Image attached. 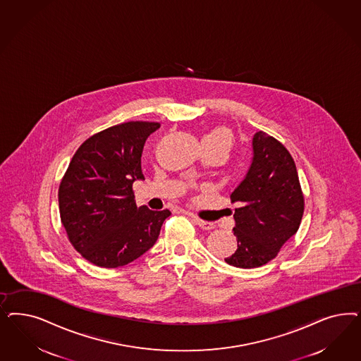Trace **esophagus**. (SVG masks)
Wrapping results in <instances>:
<instances>
[{"instance_id":"34e87169","label":"esophagus","mask_w":361,"mask_h":361,"mask_svg":"<svg viewBox=\"0 0 361 361\" xmlns=\"http://www.w3.org/2000/svg\"><path fill=\"white\" fill-rule=\"evenodd\" d=\"M192 221H194V223H195L197 226H199L200 228H203V230H212V228L215 227V224H214V223H211V221H202V219H199L197 216H194V218H192Z\"/></svg>"}]
</instances>
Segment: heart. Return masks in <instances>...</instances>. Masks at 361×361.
I'll return each mask as SVG.
<instances>
[{"label":"heart","mask_w":361,"mask_h":361,"mask_svg":"<svg viewBox=\"0 0 361 361\" xmlns=\"http://www.w3.org/2000/svg\"><path fill=\"white\" fill-rule=\"evenodd\" d=\"M204 149H215L223 154H228L235 145L233 133L226 126H218L209 131L203 138Z\"/></svg>","instance_id":"heart-1"}]
</instances>
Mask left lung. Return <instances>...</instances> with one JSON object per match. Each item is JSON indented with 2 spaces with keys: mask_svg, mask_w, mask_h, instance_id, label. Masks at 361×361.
<instances>
[{
  "mask_svg": "<svg viewBox=\"0 0 361 361\" xmlns=\"http://www.w3.org/2000/svg\"><path fill=\"white\" fill-rule=\"evenodd\" d=\"M252 149L245 180L230 195L239 204L233 214L238 248L224 262L233 267H260L275 259L299 230L304 212L299 175L284 145L257 131Z\"/></svg>",
  "mask_w": 361,
  "mask_h": 361,
  "instance_id": "8db88e82",
  "label": "left lung"
}]
</instances>
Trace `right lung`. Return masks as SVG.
Here are the masks:
<instances>
[{"label":"right lung","instance_id":"obj_1","mask_svg":"<svg viewBox=\"0 0 361 361\" xmlns=\"http://www.w3.org/2000/svg\"><path fill=\"white\" fill-rule=\"evenodd\" d=\"M159 126L130 121L94 134L78 147L59 183V215L70 243L98 267L138 259L155 245L171 215L138 207L133 191V183L145 179V142Z\"/></svg>","mask_w":361,"mask_h":361}]
</instances>
